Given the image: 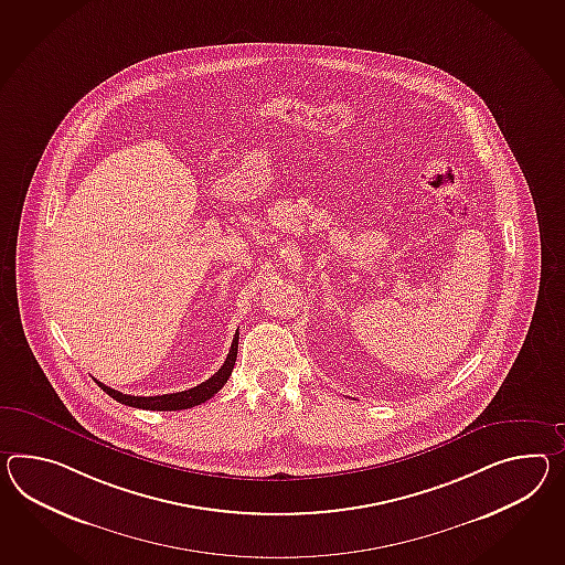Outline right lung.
<instances>
[{
    "label": "right lung",
    "mask_w": 565,
    "mask_h": 565,
    "mask_svg": "<svg viewBox=\"0 0 565 565\" xmlns=\"http://www.w3.org/2000/svg\"><path fill=\"white\" fill-rule=\"evenodd\" d=\"M236 351H238V331L234 332L233 344L228 351V358L222 363L221 370L214 373L212 377H207L206 382H202L195 387H190L185 392H175V394H163V396H130V394H122L118 390H111L108 385L97 382L96 384L111 396L118 399L120 404L132 406V408H142V411H185V408H193L202 402L212 398L214 394H218L222 385L228 382L231 373H233L234 361H236Z\"/></svg>",
    "instance_id": "obj_1"
}]
</instances>
